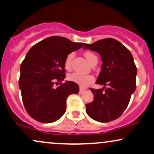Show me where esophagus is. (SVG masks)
I'll list each match as a JSON object with an SVG mask.
<instances>
[{
	"label": "esophagus",
	"instance_id": "34e87169",
	"mask_svg": "<svg viewBox=\"0 0 154 154\" xmlns=\"http://www.w3.org/2000/svg\"><path fill=\"white\" fill-rule=\"evenodd\" d=\"M86 88H82V87H80V92H83V91H84L85 90H86Z\"/></svg>",
	"mask_w": 154,
	"mask_h": 154
}]
</instances>
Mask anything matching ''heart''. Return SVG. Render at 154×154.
<instances>
[{"label": "heart", "instance_id": "obj_1", "mask_svg": "<svg viewBox=\"0 0 154 154\" xmlns=\"http://www.w3.org/2000/svg\"><path fill=\"white\" fill-rule=\"evenodd\" d=\"M74 56V54L73 52L69 53L65 58V62H64V65L66 69H70L71 66L72 59H73ZM84 56L88 60L90 64H91L94 60H97V57L94 53L91 52V51H86L84 53ZM68 79L70 81L76 83L81 87H86L89 84L93 83L94 81V77L91 74H82L80 73H77V72H74V73H70L68 75Z\"/></svg>", "mask_w": 154, "mask_h": 154}]
</instances>
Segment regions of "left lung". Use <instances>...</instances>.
Masks as SVG:
<instances>
[{"mask_svg": "<svg viewBox=\"0 0 154 154\" xmlns=\"http://www.w3.org/2000/svg\"><path fill=\"white\" fill-rule=\"evenodd\" d=\"M83 48L98 52L103 62L96 83L104 87L91 88L94 100L86 104L87 114L99 122L114 121L126 109L136 88L137 68L132 55L122 43L111 38L86 44Z\"/></svg>", "mask_w": 154, "mask_h": 154, "instance_id": "obj_1", "label": "left lung"}]
</instances>
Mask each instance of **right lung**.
<instances>
[{"label":"right lung","instance_id":"1","mask_svg":"<svg viewBox=\"0 0 154 154\" xmlns=\"http://www.w3.org/2000/svg\"><path fill=\"white\" fill-rule=\"evenodd\" d=\"M84 44L51 36L28 51L20 65L19 88L25 109L35 120L45 123L58 120L66 111L68 96L79 92L76 83L62 81L66 77V56Z\"/></svg>","mask_w":154,"mask_h":154}]
</instances>
